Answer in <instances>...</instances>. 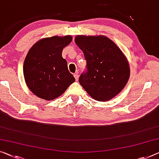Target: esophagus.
<instances>
[{
  "label": "esophagus",
  "mask_w": 159,
  "mask_h": 159,
  "mask_svg": "<svg viewBox=\"0 0 159 159\" xmlns=\"http://www.w3.org/2000/svg\"><path fill=\"white\" fill-rule=\"evenodd\" d=\"M74 77L75 78V80H76V81H78V80H79V75H78V72L75 73V74L74 75Z\"/></svg>",
  "instance_id": "obj_1"
}]
</instances>
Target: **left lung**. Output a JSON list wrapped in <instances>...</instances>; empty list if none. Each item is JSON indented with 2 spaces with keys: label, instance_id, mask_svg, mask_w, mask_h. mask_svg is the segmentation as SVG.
<instances>
[{
  "label": "left lung",
  "instance_id": "obj_1",
  "mask_svg": "<svg viewBox=\"0 0 159 159\" xmlns=\"http://www.w3.org/2000/svg\"><path fill=\"white\" fill-rule=\"evenodd\" d=\"M75 42L84 53L87 72L79 82L92 98L109 101L120 93L130 77L127 58L104 35H77Z\"/></svg>",
  "mask_w": 159,
  "mask_h": 159
}]
</instances>
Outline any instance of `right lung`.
<instances>
[{"instance_id":"add662e5","label":"right lung","mask_w":159,"mask_h":159,"mask_svg":"<svg viewBox=\"0 0 159 159\" xmlns=\"http://www.w3.org/2000/svg\"><path fill=\"white\" fill-rule=\"evenodd\" d=\"M71 35L40 39L32 46L23 64V75L28 89L44 100H52L75 81L62 57L63 49L72 42Z\"/></svg>"}]
</instances>
